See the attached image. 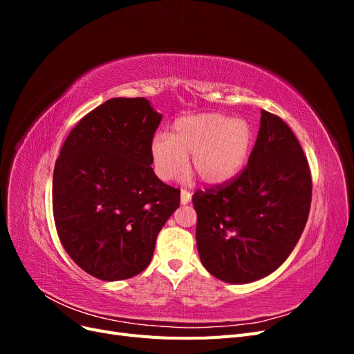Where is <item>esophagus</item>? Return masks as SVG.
Segmentation results:
<instances>
[{
  "instance_id": "obj_1",
  "label": "esophagus",
  "mask_w": 354,
  "mask_h": 354,
  "mask_svg": "<svg viewBox=\"0 0 354 354\" xmlns=\"http://www.w3.org/2000/svg\"><path fill=\"white\" fill-rule=\"evenodd\" d=\"M190 199H192V194H190V192H187V190H185V189H181V196H180L181 203H183V205H186V203L190 202Z\"/></svg>"
}]
</instances>
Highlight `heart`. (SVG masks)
I'll return each mask as SVG.
<instances>
[{
	"label": "heart",
	"mask_w": 354,
	"mask_h": 354,
	"mask_svg": "<svg viewBox=\"0 0 354 354\" xmlns=\"http://www.w3.org/2000/svg\"><path fill=\"white\" fill-rule=\"evenodd\" d=\"M254 133L243 120L223 113H202L181 118L171 137L159 134L151 146L156 176L169 181L187 165L196 171L203 183L221 185L243 168L252 146Z\"/></svg>",
	"instance_id": "heart-1"
}]
</instances>
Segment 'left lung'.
Segmentation results:
<instances>
[{
  "instance_id": "1",
  "label": "left lung",
  "mask_w": 354,
  "mask_h": 354,
  "mask_svg": "<svg viewBox=\"0 0 354 354\" xmlns=\"http://www.w3.org/2000/svg\"><path fill=\"white\" fill-rule=\"evenodd\" d=\"M303 147L283 120L261 111L248 164L226 183L196 190V245L217 279L248 283L270 274L292 252L312 203Z\"/></svg>"
}]
</instances>
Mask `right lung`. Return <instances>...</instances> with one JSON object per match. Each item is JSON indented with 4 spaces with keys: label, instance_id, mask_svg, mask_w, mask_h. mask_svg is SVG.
Segmentation results:
<instances>
[{
    "label": "right lung",
    "instance_id": "obj_1",
    "mask_svg": "<svg viewBox=\"0 0 354 354\" xmlns=\"http://www.w3.org/2000/svg\"><path fill=\"white\" fill-rule=\"evenodd\" d=\"M162 115L145 97H116L72 128L53 174L59 239L84 272L102 281L142 273L159 230L180 205V189L152 169Z\"/></svg>",
    "mask_w": 354,
    "mask_h": 354
}]
</instances>
